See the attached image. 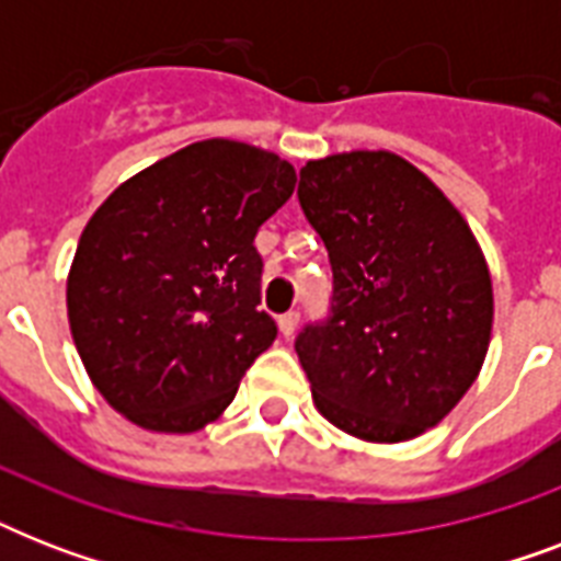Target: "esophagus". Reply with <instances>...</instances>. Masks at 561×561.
Wrapping results in <instances>:
<instances>
[{"label":"esophagus","mask_w":561,"mask_h":561,"mask_svg":"<svg viewBox=\"0 0 561 561\" xmlns=\"http://www.w3.org/2000/svg\"><path fill=\"white\" fill-rule=\"evenodd\" d=\"M297 323H299V311H288V314L279 317V332L285 334V337H290V334L297 332Z\"/></svg>","instance_id":"obj_1"}]
</instances>
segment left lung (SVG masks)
<instances>
[{"instance_id":"obj_1","label":"left lung","mask_w":561,"mask_h":561,"mask_svg":"<svg viewBox=\"0 0 561 561\" xmlns=\"http://www.w3.org/2000/svg\"><path fill=\"white\" fill-rule=\"evenodd\" d=\"M297 197L332 262L329 314L294 343L317 410L369 443L425 434L474 383L492 334L469 224L387 151L308 162Z\"/></svg>"}]
</instances>
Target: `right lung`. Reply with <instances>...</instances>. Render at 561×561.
Returning a JSON list of instances; mask_svg holds the SVG:
<instances>
[{
    "mask_svg": "<svg viewBox=\"0 0 561 561\" xmlns=\"http://www.w3.org/2000/svg\"><path fill=\"white\" fill-rule=\"evenodd\" d=\"M297 171L229 139L194 142L110 194L75 250L66 306L92 383L136 425L188 434L220 416L276 341L255 232Z\"/></svg>",
    "mask_w": 561,
    "mask_h": 561,
    "instance_id": "add662e5",
    "label": "right lung"
}]
</instances>
